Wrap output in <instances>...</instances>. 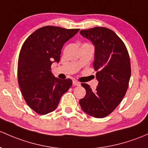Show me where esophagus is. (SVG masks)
Segmentation results:
<instances>
[{
  "mask_svg": "<svg viewBox=\"0 0 148 148\" xmlns=\"http://www.w3.org/2000/svg\"><path fill=\"white\" fill-rule=\"evenodd\" d=\"M80 84H81L79 83V82H77V81L76 80L73 81V85H74V86H80Z\"/></svg>",
  "mask_w": 148,
  "mask_h": 148,
  "instance_id": "1",
  "label": "esophagus"
}]
</instances>
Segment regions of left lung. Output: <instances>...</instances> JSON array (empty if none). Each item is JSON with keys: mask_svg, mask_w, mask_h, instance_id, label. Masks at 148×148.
<instances>
[{"mask_svg": "<svg viewBox=\"0 0 148 148\" xmlns=\"http://www.w3.org/2000/svg\"><path fill=\"white\" fill-rule=\"evenodd\" d=\"M80 34L95 47L94 68L99 84L92 91L82 84L86 94L79 104L87 114L101 119L114 111L125 95L131 74L130 57L123 42L111 29L95 27Z\"/></svg>", "mask_w": 148, "mask_h": 148, "instance_id": "left-lung-1", "label": "left lung"}]
</instances>
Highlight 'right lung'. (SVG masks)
Listing matches in <instances>:
<instances>
[{"label":"right lung","instance_id":"obj_1","mask_svg":"<svg viewBox=\"0 0 148 148\" xmlns=\"http://www.w3.org/2000/svg\"><path fill=\"white\" fill-rule=\"evenodd\" d=\"M79 29L45 26L27 37L21 49L18 62V79L27 105L40 115L57 108L60 99L72 85L70 79L54 77L53 62L58 63L62 48Z\"/></svg>","mask_w":148,"mask_h":148}]
</instances>
